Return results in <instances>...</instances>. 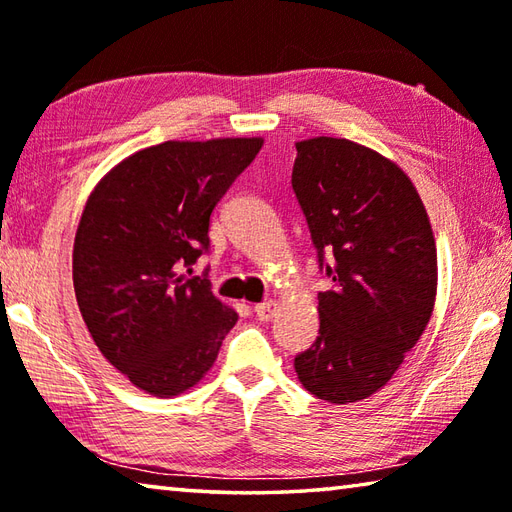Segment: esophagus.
<instances>
[{
  "label": "esophagus",
  "mask_w": 512,
  "mask_h": 512,
  "mask_svg": "<svg viewBox=\"0 0 512 512\" xmlns=\"http://www.w3.org/2000/svg\"><path fill=\"white\" fill-rule=\"evenodd\" d=\"M255 314L259 320H271L277 314V302L275 300L259 302V305H255Z\"/></svg>",
  "instance_id": "34e87169"
}]
</instances>
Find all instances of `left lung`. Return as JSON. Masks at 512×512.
<instances>
[{"label": "left lung", "instance_id": "obj_1", "mask_svg": "<svg viewBox=\"0 0 512 512\" xmlns=\"http://www.w3.org/2000/svg\"><path fill=\"white\" fill-rule=\"evenodd\" d=\"M296 151L291 185L332 289L318 293V339L293 366L318 400L359 402L391 381L429 325L436 239L393 160L345 137H311Z\"/></svg>", "mask_w": 512, "mask_h": 512}]
</instances>
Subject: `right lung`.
<instances>
[{
  "mask_svg": "<svg viewBox=\"0 0 512 512\" xmlns=\"http://www.w3.org/2000/svg\"><path fill=\"white\" fill-rule=\"evenodd\" d=\"M262 137L169 140L115 164L85 203L72 277L103 357L140 391L176 397L214 366L237 311L192 264L210 216L262 149Z\"/></svg>",
  "mask_w": 512,
  "mask_h": 512,
  "instance_id": "1",
  "label": "right lung"
}]
</instances>
